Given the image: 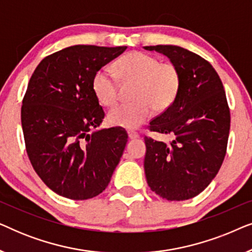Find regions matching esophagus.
<instances>
[{
  "label": "esophagus",
  "mask_w": 252,
  "mask_h": 252,
  "mask_svg": "<svg viewBox=\"0 0 252 252\" xmlns=\"http://www.w3.org/2000/svg\"><path fill=\"white\" fill-rule=\"evenodd\" d=\"M128 137L130 140L137 139V137H139V134H137L136 132H134V130H128Z\"/></svg>",
  "instance_id": "esophagus-1"
}]
</instances>
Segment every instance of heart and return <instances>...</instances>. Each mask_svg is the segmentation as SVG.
<instances>
[{"mask_svg":"<svg viewBox=\"0 0 252 252\" xmlns=\"http://www.w3.org/2000/svg\"><path fill=\"white\" fill-rule=\"evenodd\" d=\"M116 68L124 81L136 82L133 103H124L110 110L111 125L136 128L153 115L170 108L180 89V73L172 64L143 51H133L117 61ZM93 91L99 102L112 106L118 101L119 80L111 67L104 66L93 78Z\"/></svg>","mask_w":252,"mask_h":252,"instance_id":"obj_1","label":"heart"}]
</instances>
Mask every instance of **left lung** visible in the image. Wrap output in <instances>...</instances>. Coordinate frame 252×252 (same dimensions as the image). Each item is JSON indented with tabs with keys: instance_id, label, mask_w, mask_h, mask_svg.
<instances>
[{
	"instance_id": "left-lung-1",
	"label": "left lung",
	"mask_w": 252,
	"mask_h": 252,
	"mask_svg": "<svg viewBox=\"0 0 252 252\" xmlns=\"http://www.w3.org/2000/svg\"><path fill=\"white\" fill-rule=\"evenodd\" d=\"M165 55L180 73V89L150 129L172 134L170 144L144 137V173L151 190L167 201L195 197L218 173L226 155L230 113L222 82L212 65L171 44L146 46Z\"/></svg>"
}]
</instances>
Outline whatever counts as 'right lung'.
Here are the masks:
<instances>
[{"instance_id":"right-lung-1","label":"right lung","mask_w":252,"mask_h":252,"mask_svg":"<svg viewBox=\"0 0 252 252\" xmlns=\"http://www.w3.org/2000/svg\"><path fill=\"white\" fill-rule=\"evenodd\" d=\"M126 49L65 48L43 58L30 79L22 106L26 151L41 180L63 197L82 201L101 194L123 156L125 130L98 129L104 111L93 78Z\"/></svg>"}]
</instances>
